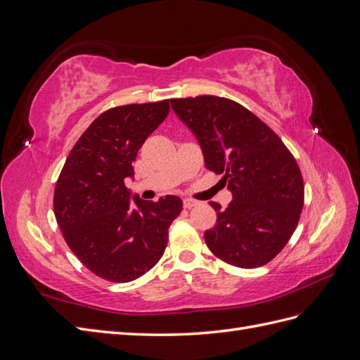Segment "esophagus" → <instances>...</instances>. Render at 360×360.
Wrapping results in <instances>:
<instances>
[{
	"label": "esophagus",
	"instance_id": "1",
	"mask_svg": "<svg viewBox=\"0 0 360 360\" xmlns=\"http://www.w3.org/2000/svg\"><path fill=\"white\" fill-rule=\"evenodd\" d=\"M183 205H184V209H192V207L198 205V201L197 200H192V198H184L183 200Z\"/></svg>",
	"mask_w": 360,
	"mask_h": 360
}]
</instances>
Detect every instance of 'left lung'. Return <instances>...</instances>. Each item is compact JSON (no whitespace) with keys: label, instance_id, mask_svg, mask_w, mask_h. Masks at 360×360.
I'll return each instance as SVG.
<instances>
[{"label":"left lung","instance_id":"left-lung-1","mask_svg":"<svg viewBox=\"0 0 360 360\" xmlns=\"http://www.w3.org/2000/svg\"><path fill=\"white\" fill-rule=\"evenodd\" d=\"M171 106L198 139L207 169L224 174L233 193L204 233L225 263L255 269L274 259L299 224L304 188L296 159L266 123L234 101L217 96L172 99Z\"/></svg>","mask_w":360,"mask_h":360}]
</instances>
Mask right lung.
Masks as SVG:
<instances>
[{
	"label": "right lung",
	"instance_id": "1",
	"mask_svg": "<svg viewBox=\"0 0 360 360\" xmlns=\"http://www.w3.org/2000/svg\"><path fill=\"white\" fill-rule=\"evenodd\" d=\"M168 112L169 101L111 108L76 141L60 172L53 213L64 240L106 281L147 274L165 252L168 228L183 209L176 195L144 201L124 184L134 177L138 150Z\"/></svg>",
	"mask_w": 360,
	"mask_h": 360
}]
</instances>
